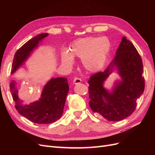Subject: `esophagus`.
<instances>
[{
	"mask_svg": "<svg viewBox=\"0 0 155 155\" xmlns=\"http://www.w3.org/2000/svg\"><path fill=\"white\" fill-rule=\"evenodd\" d=\"M81 82V79L79 78H75L74 79V81H73V83L75 84V85H77V84L80 83Z\"/></svg>",
	"mask_w": 155,
	"mask_h": 155,
	"instance_id": "obj_1",
	"label": "esophagus"
}]
</instances>
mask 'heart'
Returning a JSON list of instances; mask_svg holds the SVG:
<instances>
[{"label":"heart","instance_id":"b5f03b06","mask_svg":"<svg viewBox=\"0 0 155 155\" xmlns=\"http://www.w3.org/2000/svg\"><path fill=\"white\" fill-rule=\"evenodd\" d=\"M111 48L110 40L107 37H87L74 41L68 51L62 54L63 64L72 65L74 56L81 58L83 67L88 71L96 72L105 64Z\"/></svg>","mask_w":155,"mask_h":155}]
</instances>
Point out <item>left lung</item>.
<instances>
[{
  "label": "left lung",
  "instance_id": "obj_1",
  "mask_svg": "<svg viewBox=\"0 0 155 155\" xmlns=\"http://www.w3.org/2000/svg\"><path fill=\"white\" fill-rule=\"evenodd\" d=\"M114 68L121 77L110 92L103 84ZM142 58L130 41L123 37L115 58L104 72L90 77L88 83L89 105L93 112L100 114L108 121H117L125 119L134 111L137 100L145 88Z\"/></svg>",
  "mask_w": 155,
  "mask_h": 155
}]
</instances>
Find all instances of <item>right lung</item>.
Listing matches in <instances>:
<instances>
[{
  "mask_svg": "<svg viewBox=\"0 0 155 155\" xmlns=\"http://www.w3.org/2000/svg\"><path fill=\"white\" fill-rule=\"evenodd\" d=\"M48 35L47 33H45L36 35L16 51L13 61L12 74L21 66L31 51L38 46L39 42ZM10 87L15 109L18 113L32 122L48 124L54 123L61 117L69 90L67 78L51 79L45 86L39 100L30 104H25L19 99L15 81H13Z\"/></svg>",
  "mask_w": 155,
  "mask_h": 155,
  "instance_id": "obj_1",
  "label": "right lung"
}]
</instances>
